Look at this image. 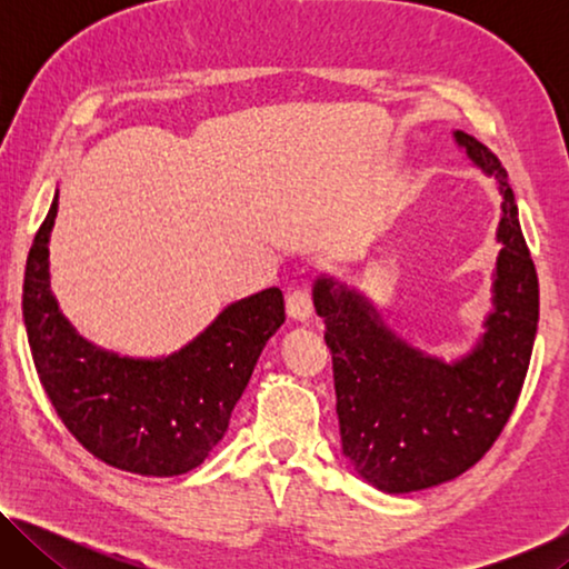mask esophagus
I'll use <instances>...</instances> for the list:
<instances>
[{"instance_id": "34e87169", "label": "esophagus", "mask_w": 569, "mask_h": 569, "mask_svg": "<svg viewBox=\"0 0 569 569\" xmlns=\"http://www.w3.org/2000/svg\"><path fill=\"white\" fill-rule=\"evenodd\" d=\"M286 311L293 321H308V319H311V313H313L311 296H308L306 291H293L291 296L286 298Z\"/></svg>"}]
</instances>
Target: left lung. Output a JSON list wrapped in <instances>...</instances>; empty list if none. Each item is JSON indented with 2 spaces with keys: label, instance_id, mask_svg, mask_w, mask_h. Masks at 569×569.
<instances>
[{
  "label": "left lung",
  "instance_id": "left-lung-1",
  "mask_svg": "<svg viewBox=\"0 0 569 569\" xmlns=\"http://www.w3.org/2000/svg\"><path fill=\"white\" fill-rule=\"evenodd\" d=\"M455 142L502 196L492 311L471 351L455 361L431 356L393 333L359 288L329 273L313 281L341 449L361 479L389 495L445 485L487 455L522 391L537 336L539 283L507 170L471 134L455 130Z\"/></svg>",
  "mask_w": 569,
  "mask_h": 569
}]
</instances>
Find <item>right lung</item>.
<instances>
[{
  "instance_id": "right-lung-1",
  "label": "right lung",
  "mask_w": 569,
  "mask_h": 569,
  "mask_svg": "<svg viewBox=\"0 0 569 569\" xmlns=\"http://www.w3.org/2000/svg\"><path fill=\"white\" fill-rule=\"evenodd\" d=\"M50 213L27 256L22 316L32 361L57 417L80 445L142 477H178L203 465L228 431L258 356L286 321L281 288L228 303L208 329L158 359L94 346L64 319L50 283Z\"/></svg>"
}]
</instances>
